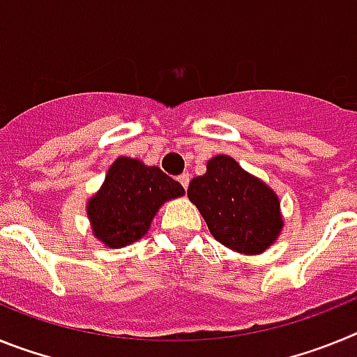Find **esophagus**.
<instances>
[{"instance_id":"34e87169","label":"esophagus","mask_w":357,"mask_h":357,"mask_svg":"<svg viewBox=\"0 0 357 357\" xmlns=\"http://www.w3.org/2000/svg\"><path fill=\"white\" fill-rule=\"evenodd\" d=\"M178 182H181L182 188L188 189V185H189V173H182V175L178 176Z\"/></svg>"}]
</instances>
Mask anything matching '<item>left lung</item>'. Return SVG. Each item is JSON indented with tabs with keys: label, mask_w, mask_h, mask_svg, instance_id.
<instances>
[{
	"label": "left lung",
	"mask_w": 357,
	"mask_h": 357,
	"mask_svg": "<svg viewBox=\"0 0 357 357\" xmlns=\"http://www.w3.org/2000/svg\"><path fill=\"white\" fill-rule=\"evenodd\" d=\"M188 197L213 238L239 254H263L284 227L275 191L230 155L207 160V172L189 182Z\"/></svg>",
	"instance_id": "left-lung-1"
}]
</instances>
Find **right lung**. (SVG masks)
Returning <instances> with one entry per match:
<instances>
[{
	"label": "right lung",
	"instance_id": "add662e5",
	"mask_svg": "<svg viewBox=\"0 0 357 357\" xmlns=\"http://www.w3.org/2000/svg\"><path fill=\"white\" fill-rule=\"evenodd\" d=\"M184 193V188L157 166L118 157L110 164L102 188L87 200L93 236L109 248L139 241L164 202Z\"/></svg>",
	"mask_w": 357,
	"mask_h": 357
}]
</instances>
